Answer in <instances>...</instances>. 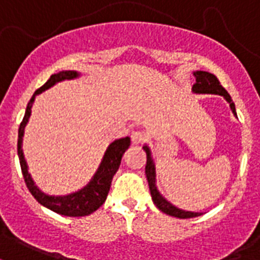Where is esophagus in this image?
<instances>
[{
	"instance_id": "esophagus-1",
	"label": "esophagus",
	"mask_w": 260,
	"mask_h": 260,
	"mask_svg": "<svg viewBox=\"0 0 260 260\" xmlns=\"http://www.w3.org/2000/svg\"><path fill=\"white\" fill-rule=\"evenodd\" d=\"M145 141V134L142 132H134L132 134V142L134 145L142 144Z\"/></svg>"
}]
</instances>
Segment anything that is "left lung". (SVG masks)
Listing matches in <instances>:
<instances>
[{
  "instance_id": "1",
  "label": "left lung",
  "mask_w": 260,
  "mask_h": 260,
  "mask_svg": "<svg viewBox=\"0 0 260 260\" xmlns=\"http://www.w3.org/2000/svg\"><path fill=\"white\" fill-rule=\"evenodd\" d=\"M195 84L192 85V92L194 93H214V94H221L226 99V102L231 106V110L236 115V108H235V103L232 102V98L229 96V93L225 90V88L220 84L218 78L212 73H207V72H195ZM144 150L146 152V166H145V174H146V179L149 183V190H150V195L154 205L161 210L162 213H166L168 216L178 217V218H192V217L201 216V213H194V212H184L182 209L175 207L172 203H170L160 192L157 191L156 187V170H154V162H153L152 154L150 150L145 145Z\"/></svg>"
}]
</instances>
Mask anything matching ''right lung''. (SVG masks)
<instances>
[{"label":"right lung","instance_id":"right-lung-1","mask_svg":"<svg viewBox=\"0 0 260 260\" xmlns=\"http://www.w3.org/2000/svg\"><path fill=\"white\" fill-rule=\"evenodd\" d=\"M78 77L77 72L74 70H65V72H59L57 74H53L51 77L48 78L47 82L42 85L39 89L35 90V93L31 98L29 103H28L27 110H25V115L23 118V122L20 123L19 127V141H17V154H19L20 166H21V172H23L24 182L27 184L28 190L34 195V198L43 205L44 207H47L50 210L62 214V216L68 217H82L88 216L90 213H93L98 210L99 207L102 206L103 203L106 202L107 199L108 191L111 187V182L114 175L116 174V171L120 166V160L123 153L126 152V149L130 146V138H120V140L114 141L110 146H108L107 152L103 157V161L99 167L98 172L94 174L93 179L90 180L89 184H86L82 190L73 192V194L65 195V197H51L42 192V191L35 186V183L32 180L31 175L28 174V167L24 158L23 149H21V142H23L24 136V127L27 124L29 115H31L32 103L35 100L36 94L42 93L43 90L48 89L50 86H53L54 84H57L63 80H72V78Z\"/></svg>","mask_w":260,"mask_h":260}]
</instances>
